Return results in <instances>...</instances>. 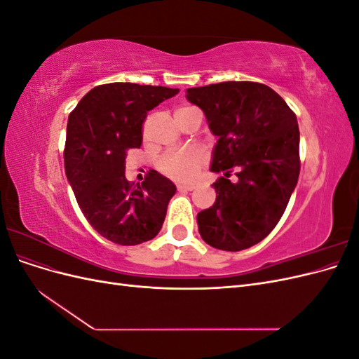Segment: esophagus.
I'll return each mask as SVG.
<instances>
[{"label":"esophagus","mask_w":359,"mask_h":359,"mask_svg":"<svg viewBox=\"0 0 359 359\" xmlns=\"http://www.w3.org/2000/svg\"><path fill=\"white\" fill-rule=\"evenodd\" d=\"M177 189L180 191H191V190L196 189V186H193V184H178Z\"/></svg>","instance_id":"1"}]
</instances>
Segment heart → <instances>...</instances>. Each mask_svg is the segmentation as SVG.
<instances>
[{
	"label": "heart",
	"mask_w": 359,
	"mask_h": 359,
	"mask_svg": "<svg viewBox=\"0 0 359 359\" xmlns=\"http://www.w3.org/2000/svg\"><path fill=\"white\" fill-rule=\"evenodd\" d=\"M201 115V112L193 106H181L175 111V119L180 126L186 124L190 118ZM208 161V154L201 147H190L180 151H168L158 161V170L173 181H191L198 177L199 170Z\"/></svg>",
	"instance_id": "1"
}]
</instances>
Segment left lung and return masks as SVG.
I'll list each match as a JSON object with an SVG mask.
<instances>
[{
    "instance_id": "obj_1",
    "label": "left lung",
    "mask_w": 359,
    "mask_h": 359,
    "mask_svg": "<svg viewBox=\"0 0 359 359\" xmlns=\"http://www.w3.org/2000/svg\"><path fill=\"white\" fill-rule=\"evenodd\" d=\"M219 136L211 170L224 172L212 187L217 198L198 214L202 240L240 252L274 229L295 189L299 160L297 115L269 86L240 81L187 90ZM233 171L236 183L229 178Z\"/></svg>"
}]
</instances>
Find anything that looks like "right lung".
I'll use <instances>...</instances> for the list:
<instances>
[{
  "mask_svg": "<svg viewBox=\"0 0 359 359\" xmlns=\"http://www.w3.org/2000/svg\"><path fill=\"white\" fill-rule=\"evenodd\" d=\"M178 88L128 82L104 83L82 97L67 123L64 168L85 219L106 240L137 245L165 222L175 184L151 169L142 184L124 175L130 149L142 145L148 111Z\"/></svg>",
  "mask_w": 359,
  "mask_h": 359,
  "instance_id": "1",
  "label": "right lung"
}]
</instances>
